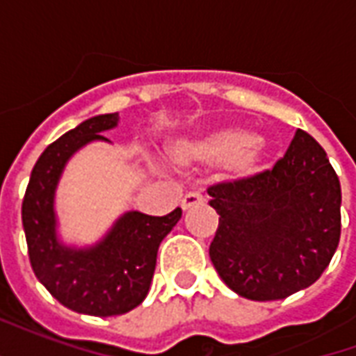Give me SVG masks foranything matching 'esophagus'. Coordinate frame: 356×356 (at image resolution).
<instances>
[{"label":"esophagus","mask_w":356,"mask_h":356,"mask_svg":"<svg viewBox=\"0 0 356 356\" xmlns=\"http://www.w3.org/2000/svg\"><path fill=\"white\" fill-rule=\"evenodd\" d=\"M202 204H204V196L200 193H186L181 200L183 209H191L194 206H202Z\"/></svg>","instance_id":"34e87169"}]
</instances>
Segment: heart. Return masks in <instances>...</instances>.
<instances>
[{
  "instance_id": "heart-1",
  "label": "heart",
  "mask_w": 356,
  "mask_h": 356,
  "mask_svg": "<svg viewBox=\"0 0 356 356\" xmlns=\"http://www.w3.org/2000/svg\"><path fill=\"white\" fill-rule=\"evenodd\" d=\"M263 139L250 137L244 129L227 127L193 140H183L175 148V158L183 163L223 165L231 177L252 175L261 162Z\"/></svg>"
}]
</instances>
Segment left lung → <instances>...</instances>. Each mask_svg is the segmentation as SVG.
<instances>
[{
  "instance_id": "1",
  "label": "left lung",
  "mask_w": 356,
  "mask_h": 356,
  "mask_svg": "<svg viewBox=\"0 0 356 356\" xmlns=\"http://www.w3.org/2000/svg\"><path fill=\"white\" fill-rule=\"evenodd\" d=\"M219 227L209 246L217 275L254 301L314 284L341 234V186L324 148L298 129L273 170L208 186Z\"/></svg>"
}]
</instances>
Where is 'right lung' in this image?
<instances>
[{
    "mask_svg": "<svg viewBox=\"0 0 356 356\" xmlns=\"http://www.w3.org/2000/svg\"><path fill=\"white\" fill-rule=\"evenodd\" d=\"M118 124V112L89 118L51 143L38 158L22 200L28 257L38 280L58 303L76 313L116 316L147 298L158 248L183 216L175 208L163 217L129 211L120 217L101 244L89 250L65 248L55 234V188L68 158Z\"/></svg>",
    "mask_w": 356,
    "mask_h": 356,
    "instance_id": "obj_1",
    "label": "right lung"
}]
</instances>
